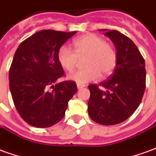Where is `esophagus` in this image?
I'll list each match as a JSON object with an SVG mask.
<instances>
[{"label": "esophagus", "instance_id": "esophagus-1", "mask_svg": "<svg viewBox=\"0 0 156 156\" xmlns=\"http://www.w3.org/2000/svg\"><path fill=\"white\" fill-rule=\"evenodd\" d=\"M77 87H78V89H80V88H84V87H86V85H84V84H80V83H78V84H77Z\"/></svg>", "mask_w": 156, "mask_h": 156}]
</instances>
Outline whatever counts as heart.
<instances>
[{
	"mask_svg": "<svg viewBox=\"0 0 156 156\" xmlns=\"http://www.w3.org/2000/svg\"><path fill=\"white\" fill-rule=\"evenodd\" d=\"M73 45L75 53L68 47L62 46L57 55L59 64L68 72L73 71L77 67L78 58L86 56L83 63L87 68L69 75L68 78L73 81L84 84L98 79L99 74L101 77H107L116 67V49L100 37L86 34L75 39Z\"/></svg>",
	"mask_w": 156,
	"mask_h": 156,
	"instance_id": "1",
	"label": "heart"
}]
</instances>
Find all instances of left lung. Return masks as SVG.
I'll use <instances>...</instances> for the list:
<instances>
[{"label": "left lung", "mask_w": 156, "mask_h": 156, "mask_svg": "<svg viewBox=\"0 0 156 156\" xmlns=\"http://www.w3.org/2000/svg\"><path fill=\"white\" fill-rule=\"evenodd\" d=\"M105 36L115 44L117 64L108 80L88 85V112L96 123L114 125L126 120L139 107L145 89L146 71L144 58L132 40L116 30Z\"/></svg>", "instance_id": "1"}]
</instances>
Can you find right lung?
<instances>
[{
  "mask_svg": "<svg viewBox=\"0 0 156 156\" xmlns=\"http://www.w3.org/2000/svg\"><path fill=\"white\" fill-rule=\"evenodd\" d=\"M77 33L42 30L22 41L9 71L14 105L22 119L37 128L51 127L64 117L77 92L74 81H56L64 75L58 51Z\"/></svg>",
  "mask_w": 156,
  "mask_h": 156,
  "instance_id": "right-lung-1",
  "label": "right lung"
}]
</instances>
